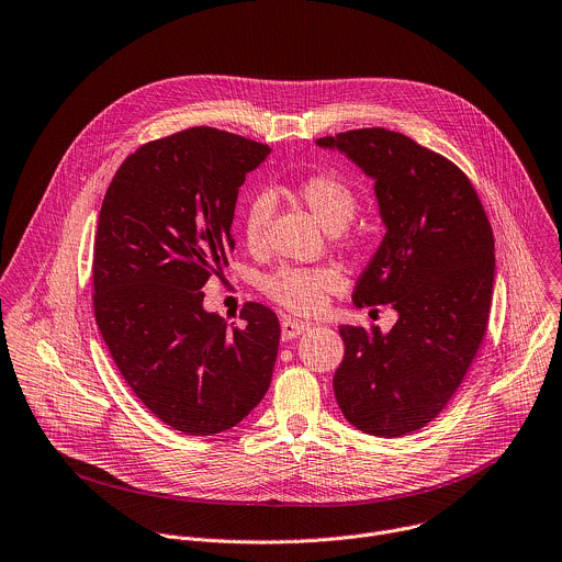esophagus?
I'll return each instance as SVG.
<instances>
[{"label": "esophagus", "instance_id": "esophagus-1", "mask_svg": "<svg viewBox=\"0 0 562 562\" xmlns=\"http://www.w3.org/2000/svg\"><path fill=\"white\" fill-rule=\"evenodd\" d=\"M280 326H282V339H293V337H297L300 333H304L308 328V322L284 317Z\"/></svg>", "mask_w": 562, "mask_h": 562}]
</instances>
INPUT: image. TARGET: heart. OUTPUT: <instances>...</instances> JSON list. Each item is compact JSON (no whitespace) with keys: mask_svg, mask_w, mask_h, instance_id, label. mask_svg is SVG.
<instances>
[{"mask_svg":"<svg viewBox=\"0 0 562 562\" xmlns=\"http://www.w3.org/2000/svg\"><path fill=\"white\" fill-rule=\"evenodd\" d=\"M295 196L328 232H341L350 225L359 210L355 187L335 171H315L295 184ZM273 214L269 194L254 196L243 210V240L251 251H260L267 243V227ZM344 280L333 267H293L282 265L260 280V289L284 308L311 315L317 313L328 293L341 289Z\"/></svg>","mask_w":562,"mask_h":562,"instance_id":"b5f03b06","label":"heart"}]
</instances>
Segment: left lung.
<instances>
[{"instance_id":"8db88e82","label":"left lung","mask_w":562,"mask_h":562,"mask_svg":"<svg viewBox=\"0 0 562 562\" xmlns=\"http://www.w3.org/2000/svg\"><path fill=\"white\" fill-rule=\"evenodd\" d=\"M375 178L386 236L359 276L355 306L393 304L391 333L341 326L333 391L361 432L402 437L428 426L483 344L494 236L470 178L446 156L384 127L317 138Z\"/></svg>"}]
</instances>
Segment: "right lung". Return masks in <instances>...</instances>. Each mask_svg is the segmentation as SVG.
Segmentation results:
<instances>
[{"label": "right lung", "mask_w": 562, "mask_h": 562, "mask_svg": "<svg viewBox=\"0 0 562 562\" xmlns=\"http://www.w3.org/2000/svg\"><path fill=\"white\" fill-rule=\"evenodd\" d=\"M269 145L190 127L149 140L116 169L99 214L92 306L99 333L138 402L162 424L207 437L240 424L271 384L278 315L258 302L245 328L203 308L227 265L238 187Z\"/></svg>", "instance_id": "right-lung-1"}]
</instances>
